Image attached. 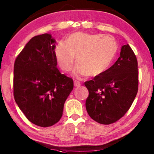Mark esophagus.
Masks as SVG:
<instances>
[{"label": "esophagus", "instance_id": "34e87169", "mask_svg": "<svg viewBox=\"0 0 154 154\" xmlns=\"http://www.w3.org/2000/svg\"><path fill=\"white\" fill-rule=\"evenodd\" d=\"M80 85H81V83H80L79 81H77V80H75V81H74V86L75 87L79 86Z\"/></svg>", "mask_w": 154, "mask_h": 154}]
</instances>
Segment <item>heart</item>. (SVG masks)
I'll return each mask as SVG.
<instances>
[{
  "instance_id": "1",
  "label": "heart",
  "mask_w": 154,
  "mask_h": 154,
  "mask_svg": "<svg viewBox=\"0 0 154 154\" xmlns=\"http://www.w3.org/2000/svg\"><path fill=\"white\" fill-rule=\"evenodd\" d=\"M117 49L116 41L111 36L76 32L70 35L66 43H57L55 56L64 72L72 70L75 55L77 66L73 72L75 76L95 77L107 69Z\"/></svg>"
}]
</instances>
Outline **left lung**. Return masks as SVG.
I'll return each mask as SVG.
<instances>
[{
  "mask_svg": "<svg viewBox=\"0 0 154 154\" xmlns=\"http://www.w3.org/2000/svg\"><path fill=\"white\" fill-rule=\"evenodd\" d=\"M89 95V116L102 125H111L125 116L138 91V68L129 45L122 47L120 57L109 69L84 83Z\"/></svg>",
  "mask_w": 154,
  "mask_h": 154,
  "instance_id": "obj_1",
  "label": "left lung"
}]
</instances>
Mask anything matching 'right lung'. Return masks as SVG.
I'll return each instance as SVG.
<instances>
[{
  "instance_id": "obj_1",
  "label": "right lung",
  "mask_w": 154,
  "mask_h": 154,
  "mask_svg": "<svg viewBox=\"0 0 154 154\" xmlns=\"http://www.w3.org/2000/svg\"><path fill=\"white\" fill-rule=\"evenodd\" d=\"M55 43L50 34L34 36L14 66L16 102L27 120L42 127L60 120L64 103L74 87L72 78L57 68Z\"/></svg>"
}]
</instances>
